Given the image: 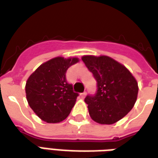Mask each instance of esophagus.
Wrapping results in <instances>:
<instances>
[{
    "label": "esophagus",
    "instance_id": "34e87169",
    "mask_svg": "<svg viewBox=\"0 0 158 158\" xmlns=\"http://www.w3.org/2000/svg\"><path fill=\"white\" fill-rule=\"evenodd\" d=\"M86 94H87V93H86V92H83V93H81V97L83 99V98H85Z\"/></svg>",
    "mask_w": 158,
    "mask_h": 158
}]
</instances>
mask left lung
Masks as SVG:
<instances>
[{
	"instance_id": "8db88e82",
	"label": "left lung",
	"mask_w": 158,
	"mask_h": 158,
	"mask_svg": "<svg viewBox=\"0 0 158 158\" xmlns=\"http://www.w3.org/2000/svg\"><path fill=\"white\" fill-rule=\"evenodd\" d=\"M88 70L97 81V91L87 95L89 115L100 124H113L121 120L135 106L138 83L126 67L108 56H83Z\"/></svg>"
}]
</instances>
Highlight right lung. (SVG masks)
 Returning <instances> with one entry per match:
<instances>
[{"mask_svg":"<svg viewBox=\"0 0 158 158\" xmlns=\"http://www.w3.org/2000/svg\"><path fill=\"white\" fill-rule=\"evenodd\" d=\"M78 61L77 58L57 57L41 64L28 78L26 99L41 120L56 123L69 116L79 94L73 91L65 74Z\"/></svg>","mask_w":158,"mask_h":158,"instance_id":"obj_1","label":"right lung"}]
</instances>
